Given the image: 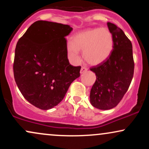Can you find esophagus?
Instances as JSON below:
<instances>
[{
	"label": "esophagus",
	"instance_id": "obj_1",
	"mask_svg": "<svg viewBox=\"0 0 149 149\" xmlns=\"http://www.w3.org/2000/svg\"><path fill=\"white\" fill-rule=\"evenodd\" d=\"M87 71H88V69H87L85 66H83V67L81 68V69H80V73H81V74L82 73H84L86 72Z\"/></svg>",
	"mask_w": 149,
	"mask_h": 149
}]
</instances>
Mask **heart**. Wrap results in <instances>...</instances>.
Listing matches in <instances>:
<instances>
[{
    "instance_id": "b5f03b06",
    "label": "heart",
    "mask_w": 149,
    "mask_h": 149,
    "mask_svg": "<svg viewBox=\"0 0 149 149\" xmlns=\"http://www.w3.org/2000/svg\"><path fill=\"white\" fill-rule=\"evenodd\" d=\"M113 48V37L107 28L86 29L77 33L66 44V52L73 63L80 61L79 50L89 64L96 65L109 57Z\"/></svg>"
}]
</instances>
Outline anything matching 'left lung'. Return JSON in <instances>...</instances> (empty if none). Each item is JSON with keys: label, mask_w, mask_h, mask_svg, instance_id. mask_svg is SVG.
<instances>
[{"label": "left lung", "mask_w": 149, "mask_h": 149, "mask_svg": "<svg viewBox=\"0 0 149 149\" xmlns=\"http://www.w3.org/2000/svg\"><path fill=\"white\" fill-rule=\"evenodd\" d=\"M113 37V49L103 62L90 70L96 81L90 90V103L101 110L116 107L127 91L134 75L132 45L121 29L108 22Z\"/></svg>", "instance_id": "1"}]
</instances>
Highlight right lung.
<instances>
[{
  "label": "right lung",
  "mask_w": 149,
  "mask_h": 149,
  "mask_svg": "<svg viewBox=\"0 0 149 149\" xmlns=\"http://www.w3.org/2000/svg\"><path fill=\"white\" fill-rule=\"evenodd\" d=\"M69 25L37 21L19 39L13 72L24 97L36 107L48 110L62 101L81 66L70 64L66 37Z\"/></svg>",
  "instance_id": "obj_1"
}]
</instances>
